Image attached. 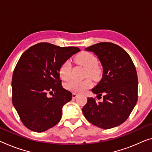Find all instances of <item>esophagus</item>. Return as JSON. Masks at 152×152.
<instances>
[{"instance_id":"34e87169","label":"esophagus","mask_w":152,"mask_h":152,"mask_svg":"<svg viewBox=\"0 0 152 152\" xmlns=\"http://www.w3.org/2000/svg\"><path fill=\"white\" fill-rule=\"evenodd\" d=\"M78 94H77V93H73V95H72V97H73V99H75V98L77 96Z\"/></svg>"}]
</instances>
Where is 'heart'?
Masks as SVG:
<instances>
[{
	"label": "heart",
	"mask_w": 152,
	"mask_h": 152,
	"mask_svg": "<svg viewBox=\"0 0 152 152\" xmlns=\"http://www.w3.org/2000/svg\"><path fill=\"white\" fill-rule=\"evenodd\" d=\"M75 61L86 69V76L92 78H98L100 76V69L98 64V60L94 54L90 52H83L79 53L75 58ZM71 64L69 60L64 62L59 69V75L63 80H67L71 76ZM92 83L90 79H87L84 81L72 80L65 84L67 90L74 92L82 93L91 88Z\"/></svg>",
	"instance_id": "heart-1"
}]
</instances>
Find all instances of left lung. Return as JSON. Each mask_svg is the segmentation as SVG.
Here are the masks:
<instances>
[{
    "label": "left lung",
    "instance_id": "obj_1",
    "mask_svg": "<svg viewBox=\"0 0 152 152\" xmlns=\"http://www.w3.org/2000/svg\"><path fill=\"white\" fill-rule=\"evenodd\" d=\"M94 52L102 66V77L92 92L102 102L88 98L83 115L93 125L109 129L127 120L137 102V71L128 53L115 44L102 42L85 49Z\"/></svg>",
    "mask_w": 152,
    "mask_h": 152
}]
</instances>
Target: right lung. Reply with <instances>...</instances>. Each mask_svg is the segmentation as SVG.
Here are the masks:
<instances>
[{
	"mask_svg": "<svg viewBox=\"0 0 152 152\" xmlns=\"http://www.w3.org/2000/svg\"><path fill=\"white\" fill-rule=\"evenodd\" d=\"M79 52L75 47L40 43L21 56L12 77V102L27 128L42 132L61 120L62 107L72 99V93L62 88L59 69ZM48 93L55 94L48 97Z\"/></svg>",
	"mask_w": 152,
	"mask_h": 152,
	"instance_id": "1",
	"label": "right lung"
}]
</instances>
